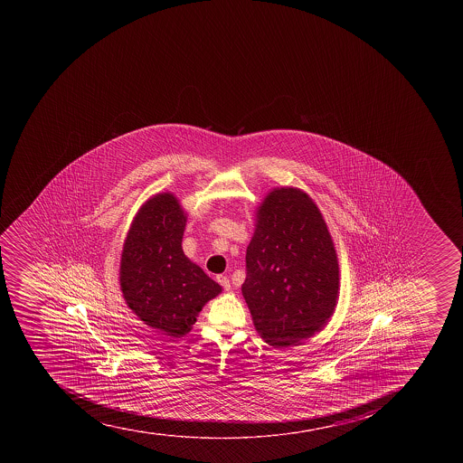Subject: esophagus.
Masks as SVG:
<instances>
[{"label":"esophagus","instance_id":"34e87169","mask_svg":"<svg viewBox=\"0 0 463 463\" xmlns=\"http://www.w3.org/2000/svg\"><path fill=\"white\" fill-rule=\"evenodd\" d=\"M217 282H219L222 287H223L226 291H229L231 289V282H229V278H226V276L219 275L217 276Z\"/></svg>","mask_w":463,"mask_h":463}]
</instances>
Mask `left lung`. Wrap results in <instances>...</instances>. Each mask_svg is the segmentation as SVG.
Returning <instances> with one entry per match:
<instances>
[{
	"label": "left lung",
	"instance_id": "1",
	"mask_svg": "<svg viewBox=\"0 0 463 463\" xmlns=\"http://www.w3.org/2000/svg\"><path fill=\"white\" fill-rule=\"evenodd\" d=\"M246 267L241 293L269 345H298L334 316L338 255L321 211L300 188H273L258 205Z\"/></svg>",
	"mask_w": 463,
	"mask_h": 463
}]
</instances>
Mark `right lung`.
I'll return each mask as SVG.
<instances>
[{
  "instance_id": "right-lung-1",
  "label": "right lung",
  "mask_w": 463,
  "mask_h": 463,
  "mask_svg": "<svg viewBox=\"0 0 463 463\" xmlns=\"http://www.w3.org/2000/svg\"><path fill=\"white\" fill-rule=\"evenodd\" d=\"M187 213L174 193H156L134 215L120 257V291L129 309L170 338L192 330L222 287L183 250Z\"/></svg>"
}]
</instances>
